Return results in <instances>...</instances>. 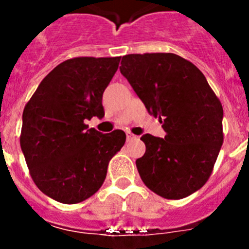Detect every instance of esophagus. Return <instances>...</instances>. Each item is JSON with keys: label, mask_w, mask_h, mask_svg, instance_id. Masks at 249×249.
Wrapping results in <instances>:
<instances>
[{"label": "esophagus", "mask_w": 249, "mask_h": 249, "mask_svg": "<svg viewBox=\"0 0 249 249\" xmlns=\"http://www.w3.org/2000/svg\"><path fill=\"white\" fill-rule=\"evenodd\" d=\"M133 138H136V136L132 135L131 132H127V141H131V140H133Z\"/></svg>", "instance_id": "34e87169"}]
</instances>
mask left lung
Wrapping results in <instances>:
<instances>
[{
	"mask_svg": "<svg viewBox=\"0 0 249 249\" xmlns=\"http://www.w3.org/2000/svg\"><path fill=\"white\" fill-rule=\"evenodd\" d=\"M121 73L160 118L164 138L143 135L146 152L136 160L152 192L181 199L211 177L223 143V108L204 74L175 53H132L122 57Z\"/></svg>",
	"mask_w": 249,
	"mask_h": 249,
	"instance_id": "obj_1",
	"label": "left lung"
}]
</instances>
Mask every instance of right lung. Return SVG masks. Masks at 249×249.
I'll use <instances>...</instances> for the list:
<instances>
[{
  "instance_id": "right-lung-1",
  "label": "right lung",
  "mask_w": 249,
  "mask_h": 249,
  "mask_svg": "<svg viewBox=\"0 0 249 249\" xmlns=\"http://www.w3.org/2000/svg\"><path fill=\"white\" fill-rule=\"evenodd\" d=\"M121 57H74L39 83L22 114L19 144L35 184L52 199L80 203L97 192L126 142L121 129L102 135L86 120L105 116L102 94Z\"/></svg>"
}]
</instances>
